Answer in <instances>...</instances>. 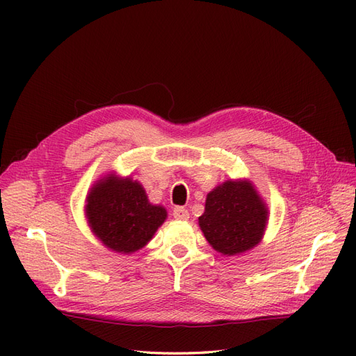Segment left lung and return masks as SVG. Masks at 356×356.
<instances>
[{"label": "left lung", "instance_id": "obj_1", "mask_svg": "<svg viewBox=\"0 0 356 356\" xmlns=\"http://www.w3.org/2000/svg\"><path fill=\"white\" fill-rule=\"evenodd\" d=\"M88 217L96 236L113 251L135 252L166 220L163 207L149 204L145 190L132 178H110L88 197Z\"/></svg>", "mask_w": 356, "mask_h": 356}]
</instances>
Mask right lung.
Segmentation results:
<instances>
[{
    "instance_id": "1",
    "label": "right lung",
    "mask_w": 356,
    "mask_h": 356,
    "mask_svg": "<svg viewBox=\"0 0 356 356\" xmlns=\"http://www.w3.org/2000/svg\"><path fill=\"white\" fill-rule=\"evenodd\" d=\"M267 211L255 190L243 181H225L207 197L199 225L213 250L241 254L260 242Z\"/></svg>"
}]
</instances>
